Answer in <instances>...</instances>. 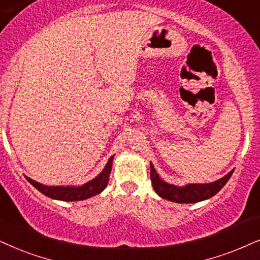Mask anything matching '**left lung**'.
<instances>
[{
	"label": "left lung",
	"instance_id": "obj_1",
	"mask_svg": "<svg viewBox=\"0 0 260 260\" xmlns=\"http://www.w3.org/2000/svg\"><path fill=\"white\" fill-rule=\"evenodd\" d=\"M151 182H152L153 189L158 196L162 197L164 199L172 200L175 203L181 204H188V203H197L202 202V200L211 198L218 193L219 190L223 188V186L228 182L231 179L233 172L226 174L224 177L219 179L218 181L211 182V183H204V185H187L183 187H177L174 185H169V183L162 181L159 179L158 174L156 173L153 166L151 164Z\"/></svg>",
	"mask_w": 260,
	"mask_h": 260
}]
</instances>
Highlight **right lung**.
Listing matches in <instances>:
<instances>
[{
  "label": "right lung",
  "instance_id": "add662e5",
  "mask_svg": "<svg viewBox=\"0 0 260 260\" xmlns=\"http://www.w3.org/2000/svg\"><path fill=\"white\" fill-rule=\"evenodd\" d=\"M111 166H113V156L108 160L106 168L103 169L100 175L92 181L85 183L80 187H62V186H45L42 183L36 182L34 180L28 179V182L36 187L39 192L49 198L63 200V202H77V200H85L91 197L100 194L106 188L109 181V175L111 173Z\"/></svg>",
  "mask_w": 260,
  "mask_h": 260
}]
</instances>
